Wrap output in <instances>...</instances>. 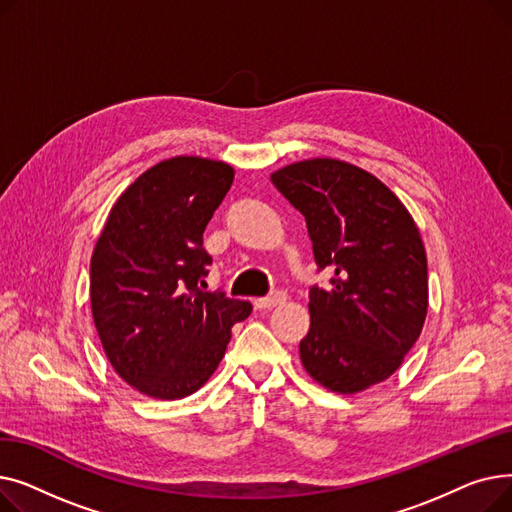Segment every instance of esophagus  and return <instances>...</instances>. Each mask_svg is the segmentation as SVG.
<instances>
[{
    "instance_id": "34e87169",
    "label": "esophagus",
    "mask_w": 512,
    "mask_h": 512,
    "mask_svg": "<svg viewBox=\"0 0 512 512\" xmlns=\"http://www.w3.org/2000/svg\"><path fill=\"white\" fill-rule=\"evenodd\" d=\"M284 301H286V292H284V290H276V292H272V294H267V297H263V299H257L255 305H257L259 309H272V307L282 305Z\"/></svg>"
}]
</instances>
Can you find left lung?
Returning <instances> with one entry per match:
<instances>
[{"mask_svg":"<svg viewBox=\"0 0 512 512\" xmlns=\"http://www.w3.org/2000/svg\"><path fill=\"white\" fill-rule=\"evenodd\" d=\"M305 215L317 272L311 328L299 351L307 373L332 392L380 384L417 342L427 313V259L407 207L369 172L338 159H307L272 174Z\"/></svg>","mask_w":512,"mask_h":512,"instance_id":"obj_1","label":"left lung"}]
</instances>
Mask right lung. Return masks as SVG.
Segmentation results:
<instances>
[{
	"mask_svg": "<svg viewBox=\"0 0 512 512\" xmlns=\"http://www.w3.org/2000/svg\"><path fill=\"white\" fill-rule=\"evenodd\" d=\"M234 180L224 161L172 157L134 180L91 257V309L103 351L139 392L178 400L220 365L249 301L205 292L203 232Z\"/></svg>",
	"mask_w": 512,
	"mask_h": 512,
	"instance_id": "add662e5",
	"label": "right lung"
}]
</instances>
